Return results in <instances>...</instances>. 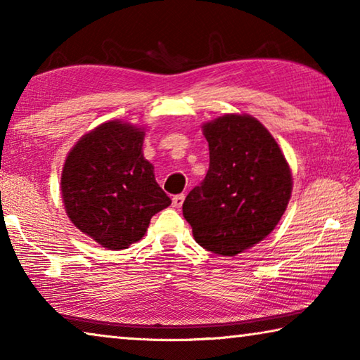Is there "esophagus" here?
<instances>
[{
	"label": "esophagus",
	"mask_w": 360,
	"mask_h": 360,
	"mask_svg": "<svg viewBox=\"0 0 360 360\" xmlns=\"http://www.w3.org/2000/svg\"><path fill=\"white\" fill-rule=\"evenodd\" d=\"M184 193H179V195H174L173 197V208H176V210H179L181 206H182V203H184Z\"/></svg>",
	"instance_id": "obj_1"
}]
</instances>
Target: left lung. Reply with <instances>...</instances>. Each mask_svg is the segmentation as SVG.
Returning a JSON list of instances; mask_svg holds the SVG:
<instances>
[{
    "instance_id": "left-lung-1",
    "label": "left lung",
    "mask_w": 360,
    "mask_h": 360,
    "mask_svg": "<svg viewBox=\"0 0 360 360\" xmlns=\"http://www.w3.org/2000/svg\"><path fill=\"white\" fill-rule=\"evenodd\" d=\"M210 169L184 200L182 214L206 251L236 255L271 233L292 192L275 138L251 115L225 114L203 125Z\"/></svg>"
}]
</instances>
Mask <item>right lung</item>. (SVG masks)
<instances>
[{"instance_id":"obj_1","label":"right lung","mask_w":360,"mask_h":360,"mask_svg":"<svg viewBox=\"0 0 360 360\" xmlns=\"http://www.w3.org/2000/svg\"><path fill=\"white\" fill-rule=\"evenodd\" d=\"M144 131L111 120L79 139L66 157L62 195L66 214L103 248L139 241L150 217L172 205L143 155Z\"/></svg>"}]
</instances>
